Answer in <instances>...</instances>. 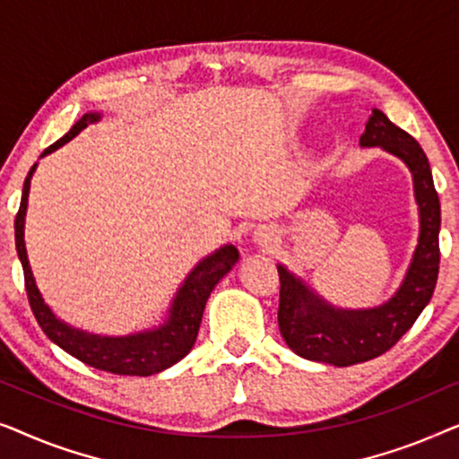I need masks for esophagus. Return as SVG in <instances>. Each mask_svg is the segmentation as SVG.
<instances>
[{"label":"esophagus","mask_w":459,"mask_h":459,"mask_svg":"<svg viewBox=\"0 0 459 459\" xmlns=\"http://www.w3.org/2000/svg\"><path fill=\"white\" fill-rule=\"evenodd\" d=\"M255 242L261 244V247H272L275 242V231L267 225H261V228L255 230Z\"/></svg>","instance_id":"esophagus-1"}]
</instances>
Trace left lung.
Masks as SVG:
<instances>
[{
	"mask_svg": "<svg viewBox=\"0 0 459 459\" xmlns=\"http://www.w3.org/2000/svg\"><path fill=\"white\" fill-rule=\"evenodd\" d=\"M359 146H378L401 159L411 171L413 194L420 211V236L399 290L372 309H338L311 290L303 280L278 265V324L288 347L305 359L353 366L386 353L407 330L435 292L438 278V230L441 203L432 181L424 150L410 134L388 121L382 110H372Z\"/></svg>",
	"mask_w": 459,
	"mask_h": 459,
	"instance_id": "8db88e82",
	"label": "left lung"
}]
</instances>
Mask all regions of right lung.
<instances>
[{
  "label": "right lung",
  "mask_w": 459,
  "mask_h": 459,
  "mask_svg": "<svg viewBox=\"0 0 459 459\" xmlns=\"http://www.w3.org/2000/svg\"><path fill=\"white\" fill-rule=\"evenodd\" d=\"M102 115L100 112H87L73 125L66 135H62L58 142L43 150L41 156L52 154L54 150L65 146L74 135H79L90 123H98ZM37 165L30 167V171L24 179L21 209L16 212L14 221V238H16V253L22 263L24 286H27L29 305L33 309V316L41 330L46 332L49 341L65 349L74 359L87 363V366L102 369V372L118 374V376H152L162 369L171 368L173 363L190 353L194 342H196L200 322H203L204 305L209 300L212 288L219 284V280L236 265L238 248L234 244H225L215 253L204 256L196 267L187 273L184 284L179 286L175 294L171 307H169V317L159 328L135 332L129 336H100L90 332L73 328L66 322H62L54 316L46 300H43L39 288L35 284L33 272H30L27 247H24V217H27V203L30 190V178H33Z\"/></svg>",
  "instance_id": "1"
}]
</instances>
